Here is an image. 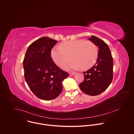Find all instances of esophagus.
I'll list each match as a JSON object with an SVG mask.
<instances>
[{"mask_svg": "<svg viewBox=\"0 0 134 134\" xmlns=\"http://www.w3.org/2000/svg\"><path fill=\"white\" fill-rule=\"evenodd\" d=\"M75 74V73H74V72H72V73H70V75H71V76H73V75H74Z\"/></svg>", "mask_w": 134, "mask_h": 134, "instance_id": "34e87169", "label": "esophagus"}]
</instances>
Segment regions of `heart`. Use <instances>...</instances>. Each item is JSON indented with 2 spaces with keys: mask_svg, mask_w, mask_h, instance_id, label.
Here are the masks:
<instances>
[{
  "mask_svg": "<svg viewBox=\"0 0 134 134\" xmlns=\"http://www.w3.org/2000/svg\"><path fill=\"white\" fill-rule=\"evenodd\" d=\"M51 57L58 66H62L70 60L73 61L64 66L66 69L87 70L96 63L97 48L93 42L82 40L66 41L51 51Z\"/></svg>",
  "mask_w": 134,
  "mask_h": 134,
  "instance_id": "1",
  "label": "heart"
}]
</instances>
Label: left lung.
<instances>
[{"label":"left lung","mask_w":134,"mask_h":134,"mask_svg":"<svg viewBox=\"0 0 134 134\" xmlns=\"http://www.w3.org/2000/svg\"><path fill=\"white\" fill-rule=\"evenodd\" d=\"M89 40L98 47V57L96 64L83 72L85 79L79 86L85 93L95 96L105 91L113 80V59L109 46L104 41L94 36Z\"/></svg>","instance_id":"left-lung-1"}]
</instances>
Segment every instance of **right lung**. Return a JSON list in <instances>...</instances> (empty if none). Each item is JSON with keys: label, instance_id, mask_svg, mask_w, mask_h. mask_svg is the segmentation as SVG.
I'll list each match as a JSON object with an SVG mask.
<instances>
[{"label": "right lung", "instance_id": "obj_1", "mask_svg": "<svg viewBox=\"0 0 134 134\" xmlns=\"http://www.w3.org/2000/svg\"><path fill=\"white\" fill-rule=\"evenodd\" d=\"M57 42L48 37L38 38L29 46L23 61L25 80L34 94L43 100L57 97L62 91L63 80L69 76L51 57Z\"/></svg>", "mask_w": 134, "mask_h": 134}]
</instances>
